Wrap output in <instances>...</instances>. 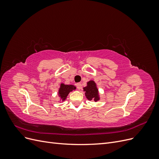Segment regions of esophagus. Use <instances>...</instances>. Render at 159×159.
I'll return each instance as SVG.
<instances>
[{
	"mask_svg": "<svg viewBox=\"0 0 159 159\" xmlns=\"http://www.w3.org/2000/svg\"><path fill=\"white\" fill-rule=\"evenodd\" d=\"M76 87L78 89H80L81 88V83H78L76 84Z\"/></svg>",
	"mask_w": 159,
	"mask_h": 159,
	"instance_id": "esophagus-1",
	"label": "esophagus"
}]
</instances>
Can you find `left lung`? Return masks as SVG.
I'll return each instance as SVG.
<instances>
[{
	"label": "left lung",
	"mask_w": 159,
	"mask_h": 159,
	"mask_svg": "<svg viewBox=\"0 0 159 159\" xmlns=\"http://www.w3.org/2000/svg\"><path fill=\"white\" fill-rule=\"evenodd\" d=\"M85 91V97L89 101H94L95 102L100 99L99 90L97 84L93 80H90L87 82V86L83 88Z\"/></svg>",
	"instance_id": "left-lung-1"
}]
</instances>
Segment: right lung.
I'll list each match as a JSON object with an SVG mask.
<instances>
[{"label": "right lung", "mask_w": 159, "mask_h": 159, "mask_svg": "<svg viewBox=\"0 0 159 159\" xmlns=\"http://www.w3.org/2000/svg\"><path fill=\"white\" fill-rule=\"evenodd\" d=\"M76 87L74 85H66L63 83L60 84V87L58 89V96L60 97V102H64L68 97V94L73 90H75Z\"/></svg>", "instance_id": "obj_1"}]
</instances>
